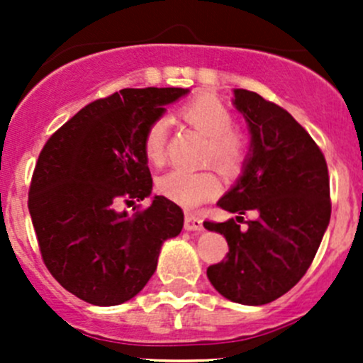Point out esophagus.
Instances as JSON below:
<instances>
[{
    "label": "esophagus",
    "instance_id": "esophagus-1",
    "mask_svg": "<svg viewBox=\"0 0 363 363\" xmlns=\"http://www.w3.org/2000/svg\"><path fill=\"white\" fill-rule=\"evenodd\" d=\"M184 228L188 230V232H202V230H203L202 218H200V216H196V214H186Z\"/></svg>",
    "mask_w": 363,
    "mask_h": 363
}]
</instances>
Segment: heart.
<instances>
[{
  "label": "heart",
  "mask_w": 363,
  "mask_h": 363,
  "mask_svg": "<svg viewBox=\"0 0 363 363\" xmlns=\"http://www.w3.org/2000/svg\"><path fill=\"white\" fill-rule=\"evenodd\" d=\"M182 117L203 131L208 140V161H214L223 170H233L244 158V144L233 131V116L218 98L199 96L181 108ZM168 140V119L156 117L144 133V152L149 161L160 164L164 161ZM158 189L164 199L193 208L214 199L221 191V182L212 172H193L174 168L160 179Z\"/></svg>",
  "instance_id": "1"
}]
</instances>
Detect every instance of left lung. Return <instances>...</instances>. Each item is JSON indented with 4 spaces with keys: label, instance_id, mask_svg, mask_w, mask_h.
I'll return each mask as SVG.
<instances>
[{
    "label": "left lung",
    "instance_id": "obj_1",
    "mask_svg": "<svg viewBox=\"0 0 363 363\" xmlns=\"http://www.w3.org/2000/svg\"><path fill=\"white\" fill-rule=\"evenodd\" d=\"M233 96L251 145L242 175L218 205L237 220L247 210L257 219L244 230L235 219L203 223L230 247L207 277L225 298L263 306L290 291L313 263L330 221V179L321 149L290 112L252 91Z\"/></svg>",
    "mask_w": 363,
    "mask_h": 363
}]
</instances>
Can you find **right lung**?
I'll use <instances>...</instances> for the list:
<instances>
[{
  "label": "right lung",
  "instance_id": "right-lung-1",
  "mask_svg": "<svg viewBox=\"0 0 363 363\" xmlns=\"http://www.w3.org/2000/svg\"><path fill=\"white\" fill-rule=\"evenodd\" d=\"M182 87L123 89L86 105L47 140L36 161L28 207L40 252L54 279L93 306H119L147 284L161 244L177 237L182 208L155 196L144 133Z\"/></svg>",
  "mask_w": 363,
  "mask_h": 363
}]
</instances>
